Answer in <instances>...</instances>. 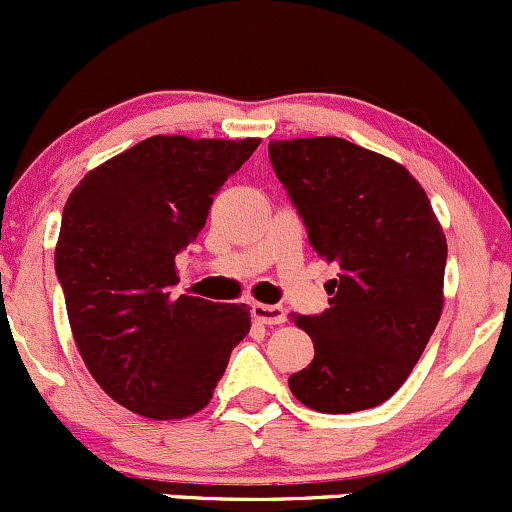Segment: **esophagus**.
Returning <instances> with one entry per match:
<instances>
[{
  "instance_id": "obj_1",
  "label": "esophagus",
  "mask_w": 512,
  "mask_h": 512,
  "mask_svg": "<svg viewBox=\"0 0 512 512\" xmlns=\"http://www.w3.org/2000/svg\"><path fill=\"white\" fill-rule=\"evenodd\" d=\"M251 312H254V319L256 321H261V324H268V326L285 324V319H287L285 309L280 307V304H261V302H256L254 307H251Z\"/></svg>"
}]
</instances>
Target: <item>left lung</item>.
<instances>
[{
	"instance_id": "obj_1",
	"label": "left lung",
	"mask_w": 512,
	"mask_h": 512,
	"mask_svg": "<svg viewBox=\"0 0 512 512\" xmlns=\"http://www.w3.org/2000/svg\"><path fill=\"white\" fill-rule=\"evenodd\" d=\"M275 174L319 258L338 263L329 309L292 314L314 360L290 375L297 401L353 413L392 396L442 314L447 239L426 191L394 159L341 137L271 140Z\"/></svg>"
}]
</instances>
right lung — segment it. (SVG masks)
<instances>
[{
    "mask_svg": "<svg viewBox=\"0 0 512 512\" xmlns=\"http://www.w3.org/2000/svg\"><path fill=\"white\" fill-rule=\"evenodd\" d=\"M261 145L154 135L79 181L62 210L55 271L84 365L120 406L154 421L210 404L251 329L246 304L174 297L176 256L212 195Z\"/></svg>",
    "mask_w": 512,
    "mask_h": 512,
    "instance_id": "1",
    "label": "right lung"
}]
</instances>
